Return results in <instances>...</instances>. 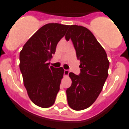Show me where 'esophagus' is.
<instances>
[{
  "label": "esophagus",
  "mask_w": 129,
  "mask_h": 129,
  "mask_svg": "<svg viewBox=\"0 0 129 129\" xmlns=\"http://www.w3.org/2000/svg\"><path fill=\"white\" fill-rule=\"evenodd\" d=\"M69 72H70V71H69V70H68V69H67V70H64V74L65 75V76H67V75H69Z\"/></svg>",
  "instance_id": "esophagus-1"
}]
</instances>
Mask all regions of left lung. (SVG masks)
Returning <instances> with one entry per match:
<instances>
[{
	"mask_svg": "<svg viewBox=\"0 0 129 129\" xmlns=\"http://www.w3.org/2000/svg\"><path fill=\"white\" fill-rule=\"evenodd\" d=\"M71 39L80 62V73H69L72 84L67 89L68 104L76 111L83 110L93 104L102 91L108 76L109 62L104 49L86 27L72 25L65 36Z\"/></svg>",
	"mask_w": 129,
	"mask_h": 129,
	"instance_id": "obj_1",
	"label": "left lung"
}]
</instances>
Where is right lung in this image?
Instances as JSON below:
<instances>
[{
	"label": "right lung",
	"mask_w": 129,
	"mask_h": 129,
	"mask_svg": "<svg viewBox=\"0 0 129 129\" xmlns=\"http://www.w3.org/2000/svg\"><path fill=\"white\" fill-rule=\"evenodd\" d=\"M69 25L51 23L39 29L20 53V69L29 98L36 105L47 108L54 104L64 74L62 67L49 66L57 43Z\"/></svg>",
	"instance_id": "obj_1"
}]
</instances>
